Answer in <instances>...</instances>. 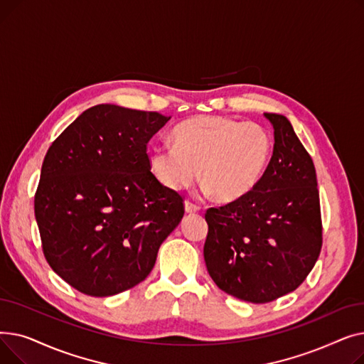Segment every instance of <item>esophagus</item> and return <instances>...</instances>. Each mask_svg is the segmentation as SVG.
<instances>
[{
	"label": "esophagus",
	"mask_w": 364,
	"mask_h": 364,
	"mask_svg": "<svg viewBox=\"0 0 364 364\" xmlns=\"http://www.w3.org/2000/svg\"><path fill=\"white\" fill-rule=\"evenodd\" d=\"M184 208H186V213H188V214H195V213H199V206L196 205V203H193V202H190V200H186L184 202Z\"/></svg>",
	"instance_id": "esophagus-1"
}]
</instances>
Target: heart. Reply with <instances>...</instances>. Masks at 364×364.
<instances>
[{
  "label": "heart",
  "mask_w": 364,
  "mask_h": 364,
  "mask_svg": "<svg viewBox=\"0 0 364 364\" xmlns=\"http://www.w3.org/2000/svg\"><path fill=\"white\" fill-rule=\"evenodd\" d=\"M273 140L264 127L224 117H198L174 129V144L151 149L150 165L171 190L198 178L220 202H236L254 192L269 166Z\"/></svg>",
  "instance_id": "1"
}]
</instances>
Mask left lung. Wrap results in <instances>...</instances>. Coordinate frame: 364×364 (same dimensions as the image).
Returning a JSON list of instances; mask_svg holds the SVG:
<instances>
[{"mask_svg":"<svg viewBox=\"0 0 364 364\" xmlns=\"http://www.w3.org/2000/svg\"><path fill=\"white\" fill-rule=\"evenodd\" d=\"M264 114L274 128V149L261 181L243 199L205 214L209 276L225 294L254 304L295 291L323 243L313 159L288 118Z\"/></svg>","mask_w":364,"mask_h":364,"instance_id":"left-lung-1","label":"left lung"}]
</instances>
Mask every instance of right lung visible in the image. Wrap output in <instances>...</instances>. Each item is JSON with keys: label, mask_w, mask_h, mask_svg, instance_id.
I'll return each instance as SVG.
<instances>
[{"label": "right lung", "mask_w": 364, "mask_h": 364, "mask_svg": "<svg viewBox=\"0 0 364 364\" xmlns=\"http://www.w3.org/2000/svg\"><path fill=\"white\" fill-rule=\"evenodd\" d=\"M171 119L97 105L50 146L35 218L51 269L90 296L141 283L184 215L183 196L150 171L147 143Z\"/></svg>", "instance_id": "1"}]
</instances>
